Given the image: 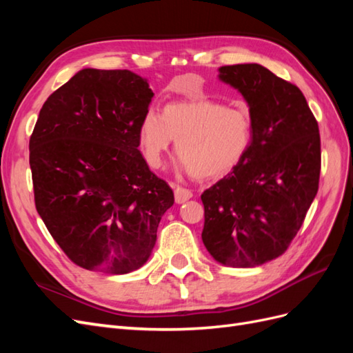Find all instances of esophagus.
<instances>
[{
  "instance_id": "obj_1",
  "label": "esophagus",
  "mask_w": 353,
  "mask_h": 353,
  "mask_svg": "<svg viewBox=\"0 0 353 353\" xmlns=\"http://www.w3.org/2000/svg\"><path fill=\"white\" fill-rule=\"evenodd\" d=\"M191 197H193V193H191L190 190H187L184 187H176L175 188V201L178 203V205H181V203H185Z\"/></svg>"
}]
</instances>
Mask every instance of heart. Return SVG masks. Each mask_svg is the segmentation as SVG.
Listing matches in <instances>:
<instances>
[{
    "label": "heart",
    "mask_w": 353,
    "mask_h": 353,
    "mask_svg": "<svg viewBox=\"0 0 353 353\" xmlns=\"http://www.w3.org/2000/svg\"><path fill=\"white\" fill-rule=\"evenodd\" d=\"M252 134L248 109L201 99L169 103L162 116L148 110L138 128V143L148 166L157 169L176 140L181 166L199 179H213L241 162L250 148Z\"/></svg>",
    "instance_id": "heart-1"
}]
</instances>
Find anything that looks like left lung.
I'll return each instance as SVG.
<instances>
[{
  "mask_svg": "<svg viewBox=\"0 0 353 353\" xmlns=\"http://www.w3.org/2000/svg\"><path fill=\"white\" fill-rule=\"evenodd\" d=\"M219 79L249 104L248 154L201 194V240L212 258L253 268L281 256L316 196L321 140L315 116L296 85L248 63L219 68Z\"/></svg>",
  "mask_w": 353,
  "mask_h": 353,
  "instance_id": "8db88e82",
  "label": "left lung"
}]
</instances>
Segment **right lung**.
I'll list each match as a JSON object with an SVG mask.
<instances>
[{
    "label": "right lung",
    "mask_w": 353,
    "mask_h": 353,
    "mask_svg": "<svg viewBox=\"0 0 353 353\" xmlns=\"http://www.w3.org/2000/svg\"><path fill=\"white\" fill-rule=\"evenodd\" d=\"M131 70L82 69L52 92L29 140L35 206L81 268L128 274L147 262L174 191L138 150L153 99Z\"/></svg>",
    "instance_id": "right-lung-1"
}]
</instances>
